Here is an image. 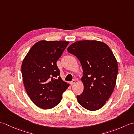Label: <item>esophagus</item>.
Here are the masks:
<instances>
[{
	"mask_svg": "<svg viewBox=\"0 0 134 134\" xmlns=\"http://www.w3.org/2000/svg\"><path fill=\"white\" fill-rule=\"evenodd\" d=\"M75 80H72L71 82H70V85H71V86H72V85H74V84H75Z\"/></svg>",
	"mask_w": 134,
	"mask_h": 134,
	"instance_id": "esophagus-1",
	"label": "esophagus"
}]
</instances>
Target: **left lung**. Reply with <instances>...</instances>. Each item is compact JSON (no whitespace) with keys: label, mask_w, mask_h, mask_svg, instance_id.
<instances>
[{"label":"left lung","mask_w":134,"mask_h":134,"mask_svg":"<svg viewBox=\"0 0 134 134\" xmlns=\"http://www.w3.org/2000/svg\"><path fill=\"white\" fill-rule=\"evenodd\" d=\"M80 61L84 89L76 96L78 103L89 110L104 106L113 92L118 72V62L112 51L102 42L78 41L67 48Z\"/></svg>","instance_id":"8db88e82"}]
</instances>
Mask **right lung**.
I'll return each instance as SVG.
<instances>
[{
	"label": "right lung",
	"mask_w": 134,
	"mask_h": 134,
	"mask_svg": "<svg viewBox=\"0 0 134 134\" xmlns=\"http://www.w3.org/2000/svg\"><path fill=\"white\" fill-rule=\"evenodd\" d=\"M69 41L42 40L28 52L22 64L24 86L31 100L44 109L56 107L69 84L62 80L56 62Z\"/></svg>",
	"instance_id": "right-lung-1"
}]
</instances>
